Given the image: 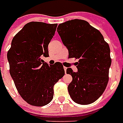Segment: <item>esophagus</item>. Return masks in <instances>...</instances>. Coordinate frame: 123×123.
Returning a JSON list of instances; mask_svg holds the SVG:
<instances>
[{
	"instance_id": "34e87169",
	"label": "esophagus",
	"mask_w": 123,
	"mask_h": 123,
	"mask_svg": "<svg viewBox=\"0 0 123 123\" xmlns=\"http://www.w3.org/2000/svg\"><path fill=\"white\" fill-rule=\"evenodd\" d=\"M63 69H64V70H65V73L66 74V70H67V68H66V67H63Z\"/></svg>"
}]
</instances>
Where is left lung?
<instances>
[{
  "instance_id": "1",
  "label": "left lung",
  "mask_w": 123,
  "mask_h": 123,
  "mask_svg": "<svg viewBox=\"0 0 123 123\" xmlns=\"http://www.w3.org/2000/svg\"><path fill=\"white\" fill-rule=\"evenodd\" d=\"M57 31L69 52V58L78 59L77 72L68 68L73 80L68 85L74 102L89 105L99 99L109 81L111 64L109 46L101 33L83 20L74 19L59 24Z\"/></svg>"
}]
</instances>
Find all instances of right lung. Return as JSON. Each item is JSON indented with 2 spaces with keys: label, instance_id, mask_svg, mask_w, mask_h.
Returning a JSON list of instances; mask_svg holds the SVG:
<instances>
[{
  "label": "right lung",
  "instance_id": "obj_1",
  "mask_svg": "<svg viewBox=\"0 0 123 123\" xmlns=\"http://www.w3.org/2000/svg\"><path fill=\"white\" fill-rule=\"evenodd\" d=\"M57 24L31 22L13 38L7 54L10 74L16 89L28 104L42 107L54 97V86L65 74L62 63L48 65V44Z\"/></svg>",
  "mask_w": 123,
  "mask_h": 123
}]
</instances>
